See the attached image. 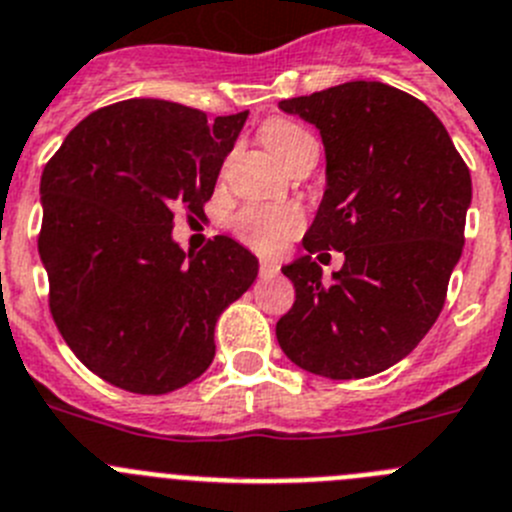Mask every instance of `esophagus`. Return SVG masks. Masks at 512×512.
<instances>
[{"instance_id": "1", "label": "esophagus", "mask_w": 512, "mask_h": 512, "mask_svg": "<svg viewBox=\"0 0 512 512\" xmlns=\"http://www.w3.org/2000/svg\"><path fill=\"white\" fill-rule=\"evenodd\" d=\"M280 270V265L275 260H260V275H275Z\"/></svg>"}]
</instances>
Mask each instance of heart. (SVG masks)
<instances>
[{
  "mask_svg": "<svg viewBox=\"0 0 512 512\" xmlns=\"http://www.w3.org/2000/svg\"><path fill=\"white\" fill-rule=\"evenodd\" d=\"M260 137L280 163H288L308 147H316L311 132L290 119H270L262 124ZM303 224H306V216L298 206L247 204L232 216L229 227L242 245L252 247L262 255H275L301 232Z\"/></svg>",
  "mask_w": 512,
  "mask_h": 512,
  "instance_id": "1",
  "label": "heart"
}]
</instances>
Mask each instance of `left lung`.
Segmentation results:
<instances>
[{"mask_svg": "<svg viewBox=\"0 0 512 512\" xmlns=\"http://www.w3.org/2000/svg\"><path fill=\"white\" fill-rule=\"evenodd\" d=\"M278 107L316 124L326 150V191L303 237L306 255L283 267L296 303L275 326L278 344L313 375H377L411 354L444 308L464 247L469 168L423 101L380 81H349ZM326 249L345 252L331 281L315 262Z\"/></svg>", "mask_w": 512, "mask_h": 512, "instance_id": "obj_1", "label": "left lung"}]
</instances>
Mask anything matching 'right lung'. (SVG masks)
Returning <instances> with one entry per match:
<instances>
[{
  "label": "right lung",
  "instance_id": "add662e5",
  "mask_svg": "<svg viewBox=\"0 0 512 512\" xmlns=\"http://www.w3.org/2000/svg\"><path fill=\"white\" fill-rule=\"evenodd\" d=\"M245 119L127 99L81 119L45 165L50 313L101 380L163 395L211 365L216 319L255 283L257 257L224 234L186 255L170 232L176 211L204 216Z\"/></svg>",
  "mask_w": 512,
  "mask_h": 512
}]
</instances>
